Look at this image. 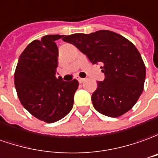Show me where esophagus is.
Returning <instances> with one entry per match:
<instances>
[{"label": "esophagus", "mask_w": 158, "mask_h": 158, "mask_svg": "<svg viewBox=\"0 0 158 158\" xmlns=\"http://www.w3.org/2000/svg\"><path fill=\"white\" fill-rule=\"evenodd\" d=\"M78 80H79V82L80 84L83 83L84 81H85V79H82V78H78Z\"/></svg>", "instance_id": "34e87169"}]
</instances>
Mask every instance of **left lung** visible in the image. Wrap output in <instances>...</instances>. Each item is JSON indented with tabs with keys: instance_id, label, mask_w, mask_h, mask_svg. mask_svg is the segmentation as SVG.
<instances>
[{
	"instance_id": "left-lung-1",
	"label": "left lung",
	"mask_w": 158,
	"mask_h": 158,
	"mask_svg": "<svg viewBox=\"0 0 158 158\" xmlns=\"http://www.w3.org/2000/svg\"><path fill=\"white\" fill-rule=\"evenodd\" d=\"M94 64L100 62L104 81H98L92 95L94 108L103 115L118 118L137 103L143 91L145 65L140 52L129 40L109 30L63 35Z\"/></svg>"
}]
</instances>
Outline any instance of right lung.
<instances>
[{
  "mask_svg": "<svg viewBox=\"0 0 158 158\" xmlns=\"http://www.w3.org/2000/svg\"><path fill=\"white\" fill-rule=\"evenodd\" d=\"M62 35L43 36L28 44L15 72V85L21 105L36 118L54 123L72 110L77 79L66 82L56 77L59 51L55 40Z\"/></svg>",
  "mask_w": 158,
  "mask_h": 158,
  "instance_id": "add662e5",
  "label": "right lung"
}]
</instances>
